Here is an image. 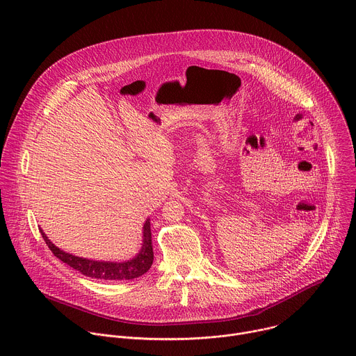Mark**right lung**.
Wrapping results in <instances>:
<instances>
[{
    "mask_svg": "<svg viewBox=\"0 0 356 356\" xmlns=\"http://www.w3.org/2000/svg\"><path fill=\"white\" fill-rule=\"evenodd\" d=\"M40 234L49 246L54 252V255L59 258L63 264H67L70 268L79 270L81 275L99 279V280H132L142 275H145L152 264H154V248H152V232H150V220L147 218L143 224L142 231V246L136 255L125 262H111V261H92L81 257L72 255L58 248L54 242L46 236V234L40 229Z\"/></svg>",
    "mask_w": 356,
    "mask_h": 356,
    "instance_id": "1",
    "label": "right lung"
}]
</instances>
